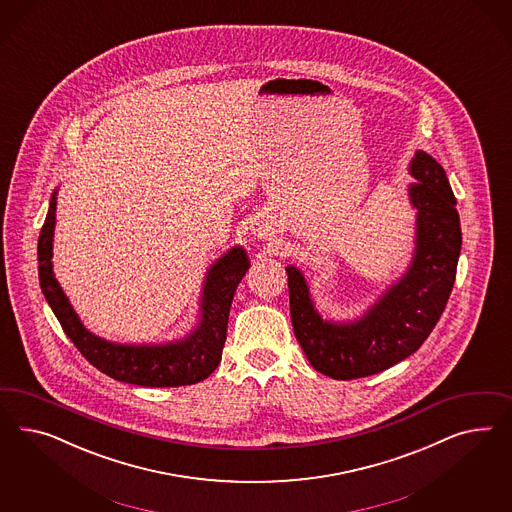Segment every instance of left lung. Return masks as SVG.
Returning a JSON list of instances; mask_svg holds the SVG:
<instances>
[{"label":"left lung","mask_w":512,"mask_h":512,"mask_svg":"<svg viewBox=\"0 0 512 512\" xmlns=\"http://www.w3.org/2000/svg\"><path fill=\"white\" fill-rule=\"evenodd\" d=\"M409 201L417 208L415 251L407 272L357 321H325L296 266H287L296 340L317 372L349 381L383 372L413 355L447 306L462 248L460 216L443 167L417 152Z\"/></svg>","instance_id":"obj_1"}]
</instances>
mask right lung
<instances>
[{
	"label": "right lung",
	"instance_id": "right-lung-1",
	"mask_svg": "<svg viewBox=\"0 0 512 512\" xmlns=\"http://www.w3.org/2000/svg\"><path fill=\"white\" fill-rule=\"evenodd\" d=\"M56 193L58 189L52 193L37 244L39 281L48 306L82 357L112 379L139 387H182L206 379L221 362L234 291L248 272L244 248L229 249L208 268L202 285L201 319L184 340L163 345H125L103 340L82 325L52 270Z\"/></svg>",
	"mask_w": 512,
	"mask_h": 512
}]
</instances>
